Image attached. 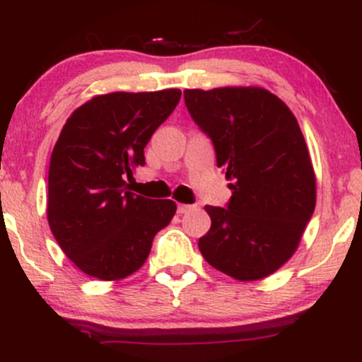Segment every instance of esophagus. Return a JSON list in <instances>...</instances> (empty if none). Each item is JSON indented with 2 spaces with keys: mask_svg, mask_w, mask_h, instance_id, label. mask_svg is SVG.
Masks as SVG:
<instances>
[{
  "mask_svg": "<svg viewBox=\"0 0 362 362\" xmlns=\"http://www.w3.org/2000/svg\"><path fill=\"white\" fill-rule=\"evenodd\" d=\"M190 209H194V206H190V204H178L177 206V211L180 214H185V213H189Z\"/></svg>",
  "mask_w": 362,
  "mask_h": 362,
  "instance_id": "obj_1",
  "label": "esophagus"
}]
</instances>
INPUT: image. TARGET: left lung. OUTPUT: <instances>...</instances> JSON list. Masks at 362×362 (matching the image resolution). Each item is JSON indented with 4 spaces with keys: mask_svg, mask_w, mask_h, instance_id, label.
<instances>
[{
    "mask_svg": "<svg viewBox=\"0 0 362 362\" xmlns=\"http://www.w3.org/2000/svg\"><path fill=\"white\" fill-rule=\"evenodd\" d=\"M185 105L209 136L231 182L224 207L206 206L199 238L209 265L236 281H259L288 262L317 204V178L296 117L260 86L185 90Z\"/></svg>",
    "mask_w": 362,
    "mask_h": 362,
    "instance_id": "obj_1",
    "label": "left lung"
}]
</instances>
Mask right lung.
Masks as SVG:
<instances>
[{
	"mask_svg": "<svg viewBox=\"0 0 362 362\" xmlns=\"http://www.w3.org/2000/svg\"><path fill=\"white\" fill-rule=\"evenodd\" d=\"M182 97L178 88L97 95L69 115L49 165L47 221L86 276L119 281L146 262L155 235L175 216L170 199H146L126 177Z\"/></svg>",
	"mask_w": 362,
	"mask_h": 362,
	"instance_id": "add662e5",
	"label": "right lung"
}]
</instances>
